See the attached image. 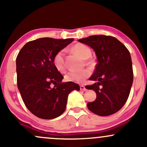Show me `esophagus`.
I'll return each mask as SVG.
<instances>
[{"instance_id":"obj_1","label":"esophagus","mask_w":147,"mask_h":147,"mask_svg":"<svg viewBox=\"0 0 147 147\" xmlns=\"http://www.w3.org/2000/svg\"><path fill=\"white\" fill-rule=\"evenodd\" d=\"M80 90L85 91H86V87L84 86V85H81V86H80Z\"/></svg>"}]
</instances>
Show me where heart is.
Returning a JSON list of instances; mask_svg holds the SVG:
<instances>
[{
	"label": "heart",
	"mask_w": 147,
	"mask_h": 147,
	"mask_svg": "<svg viewBox=\"0 0 147 147\" xmlns=\"http://www.w3.org/2000/svg\"><path fill=\"white\" fill-rule=\"evenodd\" d=\"M72 50L79 54L83 59H87L91 56V50L86 45L77 43L72 47ZM53 63L56 69L59 71L65 70V61H64L63 51H60L54 56L53 59ZM89 71L88 70H71L67 72L65 78L67 81L72 82H82L89 75Z\"/></svg>",
	"instance_id": "obj_1"
}]
</instances>
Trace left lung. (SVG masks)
Instances as JSON below:
<instances>
[{
    "label": "left lung",
    "mask_w": 147,
    "mask_h": 147,
    "mask_svg": "<svg viewBox=\"0 0 147 147\" xmlns=\"http://www.w3.org/2000/svg\"><path fill=\"white\" fill-rule=\"evenodd\" d=\"M78 41L91 47L98 59L94 73L89 78L96 83L86 86L96 92V99L87 107L101 117L112 115L126 102L133 84L130 52L123 43L109 35H91Z\"/></svg>",
    "instance_id": "obj_1"
}]
</instances>
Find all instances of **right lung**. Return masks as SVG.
Returning <instances> with one entry per match:
<instances>
[{
    "instance_id": "right-lung-1",
    "label": "right lung",
    "mask_w": 147,
    "mask_h": 147,
    "mask_svg": "<svg viewBox=\"0 0 147 147\" xmlns=\"http://www.w3.org/2000/svg\"><path fill=\"white\" fill-rule=\"evenodd\" d=\"M72 38H39L27 42L16 59L17 87L26 107L38 118L52 119L65 111L67 96L77 84L62 82L63 77L53 63L56 53Z\"/></svg>"
}]
</instances>
